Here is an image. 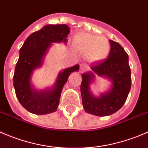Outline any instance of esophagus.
Masks as SVG:
<instances>
[{"label":"esophagus","mask_w":148,"mask_h":148,"mask_svg":"<svg viewBox=\"0 0 148 148\" xmlns=\"http://www.w3.org/2000/svg\"><path fill=\"white\" fill-rule=\"evenodd\" d=\"M85 66L83 64H80V73H82L85 70Z\"/></svg>","instance_id":"esophagus-1"}]
</instances>
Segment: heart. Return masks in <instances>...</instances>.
<instances>
[{
    "mask_svg": "<svg viewBox=\"0 0 148 148\" xmlns=\"http://www.w3.org/2000/svg\"><path fill=\"white\" fill-rule=\"evenodd\" d=\"M72 44L90 63L103 62L108 57L111 51V44L107 38L86 32L76 34Z\"/></svg>",
    "mask_w": 148,
    "mask_h": 148,
    "instance_id": "heart-1",
    "label": "heart"
}]
</instances>
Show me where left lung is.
<instances>
[{
	"instance_id": "1",
	"label": "left lung",
	"mask_w": 148,
	"mask_h": 148,
	"mask_svg": "<svg viewBox=\"0 0 148 148\" xmlns=\"http://www.w3.org/2000/svg\"><path fill=\"white\" fill-rule=\"evenodd\" d=\"M111 51L108 57L99 63L89 66V70L82 75L81 95L84 110L93 115L104 117L112 114L123 106L131 88V71L129 56L122 46L110 40ZM110 82L105 91L93 95L91 86L96 77Z\"/></svg>"
}]
</instances>
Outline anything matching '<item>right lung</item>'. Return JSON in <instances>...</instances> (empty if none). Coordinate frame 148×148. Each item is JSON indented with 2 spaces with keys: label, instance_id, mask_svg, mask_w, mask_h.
I'll return each mask as SVG.
<instances>
[{
  "label": "right lung",
  "instance_id": "add662e5",
  "mask_svg": "<svg viewBox=\"0 0 148 148\" xmlns=\"http://www.w3.org/2000/svg\"><path fill=\"white\" fill-rule=\"evenodd\" d=\"M69 33L70 28L66 24L46 25L31 34L19 50L13 86L19 102L29 112L43 115L56 112L69 77L79 70V64L61 70L53 84L44 89H36L32 83L34 71L44 64L46 55L53 44H67Z\"/></svg>",
  "mask_w": 148,
  "mask_h": 148
}]
</instances>
